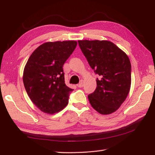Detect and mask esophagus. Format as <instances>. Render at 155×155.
<instances>
[{
    "label": "esophagus",
    "instance_id": "obj_1",
    "mask_svg": "<svg viewBox=\"0 0 155 155\" xmlns=\"http://www.w3.org/2000/svg\"><path fill=\"white\" fill-rule=\"evenodd\" d=\"M83 85H84V81L83 80H81L79 83L77 84L78 87H83Z\"/></svg>",
    "mask_w": 155,
    "mask_h": 155
}]
</instances>
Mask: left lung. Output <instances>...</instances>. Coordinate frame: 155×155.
<instances>
[{
    "label": "left lung",
    "mask_w": 155,
    "mask_h": 155,
    "mask_svg": "<svg viewBox=\"0 0 155 155\" xmlns=\"http://www.w3.org/2000/svg\"><path fill=\"white\" fill-rule=\"evenodd\" d=\"M81 51L97 78V87L88 98L93 108L107 115L119 109L129 93L131 65L124 52L106 40L78 41Z\"/></svg>",
    "instance_id": "obj_1"
}]
</instances>
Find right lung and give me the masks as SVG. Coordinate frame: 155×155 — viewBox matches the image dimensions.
<instances>
[{
    "label": "right lung",
    "mask_w": 155,
    "mask_h": 155,
    "mask_svg": "<svg viewBox=\"0 0 155 155\" xmlns=\"http://www.w3.org/2000/svg\"><path fill=\"white\" fill-rule=\"evenodd\" d=\"M76 41L46 42L31 54L23 73L28 96L38 108L53 114L67 105L72 89L65 83L63 65L74 51Z\"/></svg>",
    "instance_id": "obj_1"
}]
</instances>
